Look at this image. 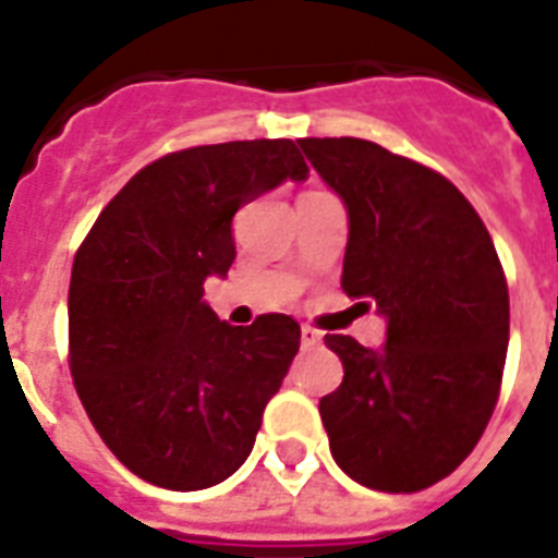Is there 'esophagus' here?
I'll list each match as a JSON object with an SVG mask.
<instances>
[{"instance_id": "obj_1", "label": "esophagus", "mask_w": 558, "mask_h": 558, "mask_svg": "<svg viewBox=\"0 0 558 558\" xmlns=\"http://www.w3.org/2000/svg\"><path fill=\"white\" fill-rule=\"evenodd\" d=\"M301 341H304V348H315L318 341H322V332L315 330V327H301Z\"/></svg>"}]
</instances>
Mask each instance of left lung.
<instances>
[{"label": "left lung", "mask_w": 558, "mask_h": 558, "mask_svg": "<svg viewBox=\"0 0 558 558\" xmlns=\"http://www.w3.org/2000/svg\"><path fill=\"white\" fill-rule=\"evenodd\" d=\"M348 210L341 289L385 318L381 348L324 336L344 381L322 399L336 463L416 493L469 458L498 402L510 292L493 236L449 179L365 138H301Z\"/></svg>", "instance_id": "8db88e82"}]
</instances>
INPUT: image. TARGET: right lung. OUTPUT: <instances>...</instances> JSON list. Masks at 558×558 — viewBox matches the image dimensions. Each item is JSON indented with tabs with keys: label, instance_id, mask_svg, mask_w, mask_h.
Segmentation results:
<instances>
[{
	"label": "right lung",
	"instance_id": "right-lung-1",
	"mask_svg": "<svg viewBox=\"0 0 558 558\" xmlns=\"http://www.w3.org/2000/svg\"><path fill=\"white\" fill-rule=\"evenodd\" d=\"M310 177L289 138L208 144L138 170L100 210L69 287L72 376L109 451L147 484L193 493L252 454L301 327L219 322L205 280L236 257L245 202Z\"/></svg>",
	"mask_w": 558,
	"mask_h": 558
}]
</instances>
